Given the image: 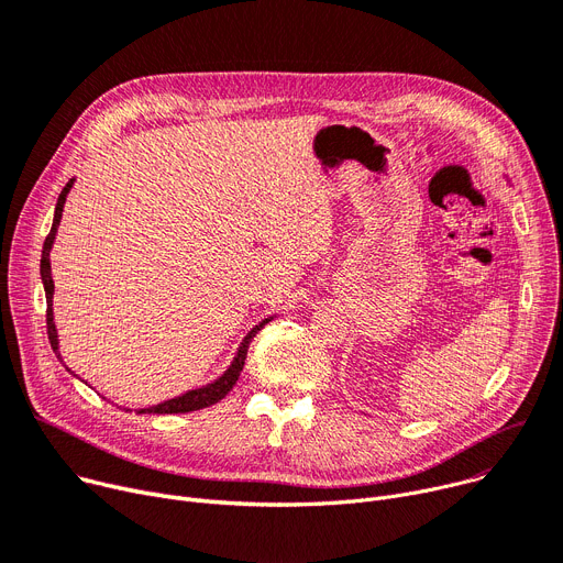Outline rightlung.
Segmentation results:
<instances>
[{
  "instance_id": "1",
  "label": "right lung",
  "mask_w": 563,
  "mask_h": 563,
  "mask_svg": "<svg viewBox=\"0 0 563 563\" xmlns=\"http://www.w3.org/2000/svg\"><path fill=\"white\" fill-rule=\"evenodd\" d=\"M74 185V178L67 180V185L63 187V192L58 195V201H56V210H54V223H52V231L43 244V257H41V276H43V285H45V296H47V334H49V344L54 349V353L58 355V360L63 362L60 357V351H58V332H56V323H54V310H52V298H54V278H52V262H49V253H52V246H54V240H56V233H58V223H60V217H63V206H65V199L71 190ZM274 317H267L265 321H260L255 328H251L246 332V336L242 340L231 366L221 373V376L203 387H197L192 391H185L176 398H169V400H163L158 405H152V407H142V409H135V415H185V411H197V409H203V407H210L214 405L217 400H221L223 396H227L233 385L238 383L240 373L244 368V360H246V353H249V344L253 336L265 328V323H269ZM65 364V362H63ZM67 368V366H65ZM69 371V368H67ZM74 373V371H69ZM131 411V409H126Z\"/></svg>"
}]
</instances>
